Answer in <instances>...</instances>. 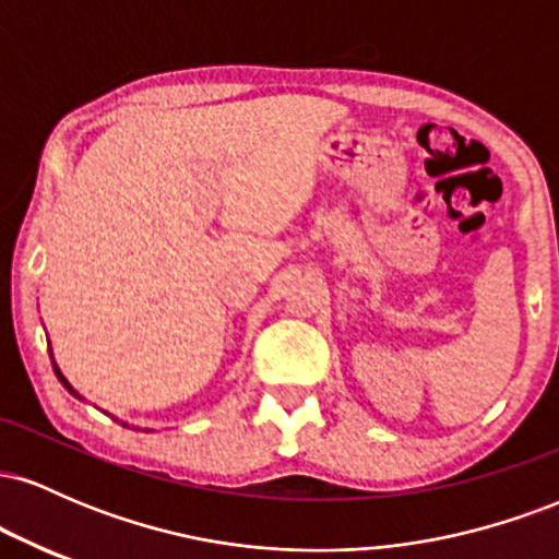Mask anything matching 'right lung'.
I'll use <instances>...</instances> for the list:
<instances>
[{
  "mask_svg": "<svg viewBox=\"0 0 559 559\" xmlns=\"http://www.w3.org/2000/svg\"><path fill=\"white\" fill-rule=\"evenodd\" d=\"M49 360H52L55 376H57V378H60V383H62V386H66V389H68V391H70V394H73V396H79V400H83V396L79 394V391H75L73 386H70V383H68V378H66V376H62V370H60V368H57V362H55V355H52V349H49ZM123 426H128V423H123Z\"/></svg>",
  "mask_w": 559,
  "mask_h": 559,
  "instance_id": "right-lung-1",
  "label": "right lung"
}]
</instances>
